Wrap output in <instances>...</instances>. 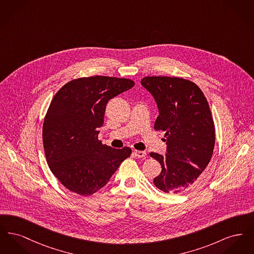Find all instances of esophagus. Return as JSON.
Segmentation results:
<instances>
[{
	"label": "esophagus",
	"mask_w": 254,
	"mask_h": 254,
	"mask_svg": "<svg viewBox=\"0 0 254 254\" xmlns=\"http://www.w3.org/2000/svg\"><path fill=\"white\" fill-rule=\"evenodd\" d=\"M133 154L138 158H144L146 155L145 151H142V150H134Z\"/></svg>",
	"instance_id": "obj_1"
}]
</instances>
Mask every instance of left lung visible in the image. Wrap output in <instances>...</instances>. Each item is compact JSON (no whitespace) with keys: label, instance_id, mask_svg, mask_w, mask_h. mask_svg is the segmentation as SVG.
<instances>
[{"label":"left lung","instance_id":"1","mask_svg":"<svg viewBox=\"0 0 254 254\" xmlns=\"http://www.w3.org/2000/svg\"><path fill=\"white\" fill-rule=\"evenodd\" d=\"M141 84L154 97L159 115L155 130L165 131L166 155L150 152L162 171L153 183L166 193H179L197 180L215 145V127L203 91L179 77L147 76Z\"/></svg>","mask_w":254,"mask_h":254}]
</instances>
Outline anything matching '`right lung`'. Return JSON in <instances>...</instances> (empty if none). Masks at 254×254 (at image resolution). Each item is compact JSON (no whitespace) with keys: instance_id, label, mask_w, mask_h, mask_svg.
Returning <instances> with one entry per match:
<instances>
[{"instance_id":"right-lung-1","label":"right lung","mask_w":254,"mask_h":254,"mask_svg":"<svg viewBox=\"0 0 254 254\" xmlns=\"http://www.w3.org/2000/svg\"><path fill=\"white\" fill-rule=\"evenodd\" d=\"M129 79L92 76L61 87L49 105L43 144L49 169L70 191L88 196L106 186L130 147L115 149L98 140L110 99L130 89Z\"/></svg>"}]
</instances>
